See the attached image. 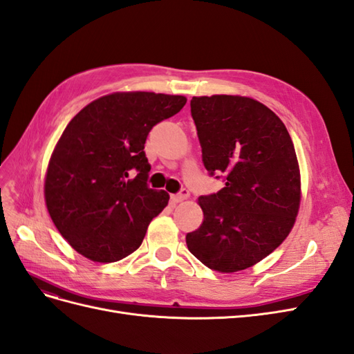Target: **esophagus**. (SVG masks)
<instances>
[{
    "instance_id": "obj_1",
    "label": "esophagus",
    "mask_w": 354,
    "mask_h": 354,
    "mask_svg": "<svg viewBox=\"0 0 354 354\" xmlns=\"http://www.w3.org/2000/svg\"><path fill=\"white\" fill-rule=\"evenodd\" d=\"M187 198H189V192H187L186 189H183V190L180 192V194L171 196V202H173V203H178V202H183V201H186Z\"/></svg>"
}]
</instances>
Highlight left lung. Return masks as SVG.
<instances>
[{
    "label": "left lung",
    "instance_id": "left-lung-1",
    "mask_svg": "<svg viewBox=\"0 0 354 354\" xmlns=\"http://www.w3.org/2000/svg\"><path fill=\"white\" fill-rule=\"evenodd\" d=\"M209 174L226 186L198 199L203 221L186 234L189 251L209 269L234 273L273 252L292 230L301 177L285 124L263 103L214 94L190 100Z\"/></svg>",
    "mask_w": 354,
    "mask_h": 354
}]
</instances>
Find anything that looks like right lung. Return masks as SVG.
Listing matches in <instances>:
<instances>
[{
	"label": "right lung",
	"instance_id": "right-lung-1",
	"mask_svg": "<svg viewBox=\"0 0 354 354\" xmlns=\"http://www.w3.org/2000/svg\"><path fill=\"white\" fill-rule=\"evenodd\" d=\"M185 95L118 91L75 115L48 160L44 198L50 217L78 254L95 263L125 259L142 245L169 201L147 187L149 131L178 113Z\"/></svg>",
	"mask_w": 354,
	"mask_h": 354
}]
</instances>
